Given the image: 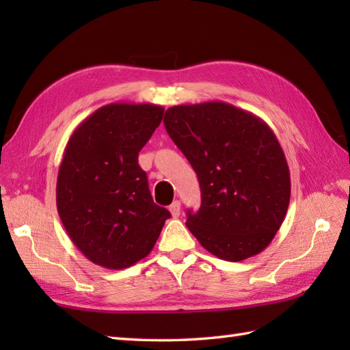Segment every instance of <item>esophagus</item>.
I'll return each mask as SVG.
<instances>
[{"label": "esophagus", "instance_id": "1", "mask_svg": "<svg viewBox=\"0 0 350 350\" xmlns=\"http://www.w3.org/2000/svg\"><path fill=\"white\" fill-rule=\"evenodd\" d=\"M168 209H170L171 215H173L174 218L179 217V215H180V202H179V200H174V202L171 203V206L168 207Z\"/></svg>", "mask_w": 350, "mask_h": 350}]
</instances>
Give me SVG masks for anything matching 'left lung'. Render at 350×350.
Instances as JSON below:
<instances>
[{"instance_id":"obj_1","label":"left lung","mask_w":350,"mask_h":350,"mask_svg":"<svg viewBox=\"0 0 350 350\" xmlns=\"http://www.w3.org/2000/svg\"><path fill=\"white\" fill-rule=\"evenodd\" d=\"M163 124L202 189L200 209L187 212L189 232L227 262L262 252L290 202L288 165L272 129L226 102L171 107Z\"/></svg>"}]
</instances>
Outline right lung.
<instances>
[{
    "mask_svg": "<svg viewBox=\"0 0 350 350\" xmlns=\"http://www.w3.org/2000/svg\"><path fill=\"white\" fill-rule=\"evenodd\" d=\"M163 116L153 103L96 109L64 148L57 211L72 242L107 269H124L154 247L171 213L153 203L138 153Z\"/></svg>",
    "mask_w": 350,
    "mask_h": 350,
    "instance_id": "right-lung-1",
    "label": "right lung"
}]
</instances>
